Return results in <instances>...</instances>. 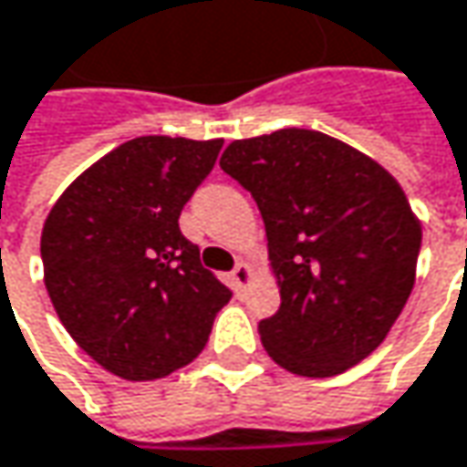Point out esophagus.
Listing matches in <instances>:
<instances>
[{"mask_svg": "<svg viewBox=\"0 0 467 467\" xmlns=\"http://www.w3.org/2000/svg\"><path fill=\"white\" fill-rule=\"evenodd\" d=\"M231 282H234L236 290H244V287L253 282V268H250V263H239V265L231 271Z\"/></svg>", "mask_w": 467, "mask_h": 467, "instance_id": "esophagus-1", "label": "esophagus"}]
</instances>
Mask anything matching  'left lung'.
Here are the masks:
<instances>
[{"instance_id": "1", "label": "left lung", "mask_w": 467, "mask_h": 467, "mask_svg": "<svg viewBox=\"0 0 467 467\" xmlns=\"http://www.w3.org/2000/svg\"><path fill=\"white\" fill-rule=\"evenodd\" d=\"M220 169L261 209L282 304L258 322L290 374L325 379L366 360L403 312L422 228L389 171L309 129L225 147Z\"/></svg>"}]
</instances>
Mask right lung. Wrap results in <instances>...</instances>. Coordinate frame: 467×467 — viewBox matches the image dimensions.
<instances>
[{"label": "right lung", "instance_id": "obj_1", "mask_svg": "<svg viewBox=\"0 0 467 467\" xmlns=\"http://www.w3.org/2000/svg\"><path fill=\"white\" fill-rule=\"evenodd\" d=\"M220 147L137 137L86 169L45 220L39 253L53 309L120 379H161L196 360L231 301L180 231V212Z\"/></svg>", "mask_w": 467, "mask_h": 467}]
</instances>
